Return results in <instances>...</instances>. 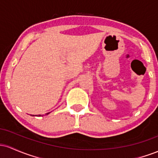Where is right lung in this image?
Segmentation results:
<instances>
[{"mask_svg":"<svg viewBox=\"0 0 158 158\" xmlns=\"http://www.w3.org/2000/svg\"><path fill=\"white\" fill-rule=\"evenodd\" d=\"M50 114V113H48V114ZM39 116H41V115H39Z\"/></svg>","mask_w":158,"mask_h":158,"instance_id":"add662e5","label":"right lung"}]
</instances>
